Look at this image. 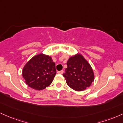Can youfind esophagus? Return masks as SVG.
Instances as JSON below:
<instances>
[{"mask_svg": "<svg viewBox=\"0 0 123 123\" xmlns=\"http://www.w3.org/2000/svg\"><path fill=\"white\" fill-rule=\"evenodd\" d=\"M63 72H63V70H61V71H58L57 73L58 74H62L63 73Z\"/></svg>", "mask_w": 123, "mask_h": 123, "instance_id": "obj_1", "label": "esophagus"}]
</instances>
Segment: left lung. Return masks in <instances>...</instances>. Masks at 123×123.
<instances>
[{"instance_id":"left-lung-1","label":"left lung","mask_w":123,"mask_h":123,"mask_svg":"<svg viewBox=\"0 0 123 123\" xmlns=\"http://www.w3.org/2000/svg\"><path fill=\"white\" fill-rule=\"evenodd\" d=\"M67 66L63 76L69 87L76 91H82L91 85L94 80L93 72L82 55L78 54L70 57Z\"/></svg>"}]
</instances>
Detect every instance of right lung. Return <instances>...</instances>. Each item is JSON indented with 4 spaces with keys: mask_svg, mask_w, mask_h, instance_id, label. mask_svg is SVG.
<instances>
[{
    "mask_svg": "<svg viewBox=\"0 0 123 123\" xmlns=\"http://www.w3.org/2000/svg\"><path fill=\"white\" fill-rule=\"evenodd\" d=\"M55 74V63L51 57L43 54L32 57L22 71L26 83L30 88L38 91L49 86Z\"/></svg>",
    "mask_w": 123,
    "mask_h": 123,
    "instance_id": "1",
    "label": "right lung"
}]
</instances>
